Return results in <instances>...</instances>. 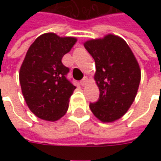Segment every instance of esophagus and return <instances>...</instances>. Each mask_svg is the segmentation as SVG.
<instances>
[{
    "label": "esophagus",
    "mask_w": 161,
    "mask_h": 161,
    "mask_svg": "<svg viewBox=\"0 0 161 161\" xmlns=\"http://www.w3.org/2000/svg\"><path fill=\"white\" fill-rule=\"evenodd\" d=\"M88 82H89V78H88V77H84L83 79H82V81H81V84L83 85V86H84V85H86V84H87Z\"/></svg>",
    "instance_id": "34e87169"
}]
</instances>
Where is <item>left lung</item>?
Segmentation results:
<instances>
[{
    "label": "left lung",
    "instance_id": "1",
    "mask_svg": "<svg viewBox=\"0 0 161 161\" xmlns=\"http://www.w3.org/2000/svg\"><path fill=\"white\" fill-rule=\"evenodd\" d=\"M84 46L95 60L94 79L100 91L91 110L102 122L117 121L137 95L142 77L138 61L127 42L112 33L86 40Z\"/></svg>",
    "mask_w": 161,
    "mask_h": 161
}]
</instances>
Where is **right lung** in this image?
Here are the masks:
<instances>
[{"label":"right lung","mask_w":161,"mask_h":161,"mask_svg":"<svg viewBox=\"0 0 161 161\" xmlns=\"http://www.w3.org/2000/svg\"><path fill=\"white\" fill-rule=\"evenodd\" d=\"M77 40L76 37L46 33L27 50L19 69V84L26 105L37 117L55 121L68 110L76 87L66 79L69 68L61 60Z\"/></svg>","instance_id":"add662e5"}]
</instances>
